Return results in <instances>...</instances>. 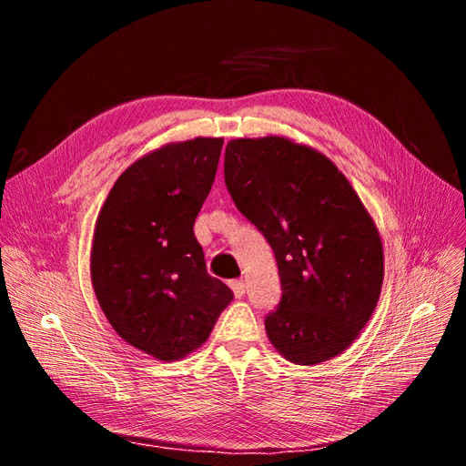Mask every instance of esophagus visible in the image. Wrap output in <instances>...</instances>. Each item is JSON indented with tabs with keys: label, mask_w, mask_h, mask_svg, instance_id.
I'll return each mask as SVG.
<instances>
[{
	"label": "esophagus",
	"mask_w": 466,
	"mask_h": 466,
	"mask_svg": "<svg viewBox=\"0 0 466 466\" xmlns=\"http://www.w3.org/2000/svg\"><path fill=\"white\" fill-rule=\"evenodd\" d=\"M230 289H232L236 298H242L246 294V284L242 280H232L230 282Z\"/></svg>",
	"instance_id": "34e87169"
}]
</instances>
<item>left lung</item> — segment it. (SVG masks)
Returning a JSON list of instances; mask_svg holds the SVG:
<instances>
[{
  "mask_svg": "<svg viewBox=\"0 0 466 466\" xmlns=\"http://www.w3.org/2000/svg\"><path fill=\"white\" fill-rule=\"evenodd\" d=\"M224 182L271 244L282 298L267 315L275 350L298 366L327 362L358 339L378 306V227L337 164L282 135L232 139Z\"/></svg>",
  "mask_w": 466,
  "mask_h": 466,
  "instance_id": "1",
  "label": "left lung"
}]
</instances>
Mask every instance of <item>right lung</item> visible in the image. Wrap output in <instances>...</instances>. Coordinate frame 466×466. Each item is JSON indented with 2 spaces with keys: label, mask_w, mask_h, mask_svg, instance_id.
Masks as SVG:
<instances>
[{
  "label": "right lung",
  "mask_w": 466,
  "mask_h": 466,
  "mask_svg": "<svg viewBox=\"0 0 466 466\" xmlns=\"http://www.w3.org/2000/svg\"><path fill=\"white\" fill-rule=\"evenodd\" d=\"M222 137L168 143L116 179L96 217L91 282L114 331L160 362L207 342L232 290L207 273L193 224Z\"/></svg>",
  "instance_id": "add662e5"
}]
</instances>
